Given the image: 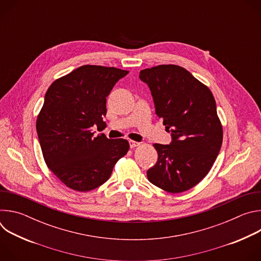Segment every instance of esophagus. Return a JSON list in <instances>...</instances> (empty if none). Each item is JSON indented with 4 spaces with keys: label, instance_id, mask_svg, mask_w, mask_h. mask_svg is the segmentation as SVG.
Here are the masks:
<instances>
[{
    "label": "esophagus",
    "instance_id": "34e87169",
    "mask_svg": "<svg viewBox=\"0 0 261 261\" xmlns=\"http://www.w3.org/2000/svg\"><path fill=\"white\" fill-rule=\"evenodd\" d=\"M129 143H130V147H131V148H134V147H136V146L140 145V143H139V142L134 141V140H130V141H129Z\"/></svg>",
    "mask_w": 261,
    "mask_h": 261
}]
</instances>
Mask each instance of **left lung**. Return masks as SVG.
Returning <instances> with one entry per match:
<instances>
[{
    "label": "left lung",
    "mask_w": 261,
    "mask_h": 261,
    "mask_svg": "<svg viewBox=\"0 0 261 261\" xmlns=\"http://www.w3.org/2000/svg\"><path fill=\"white\" fill-rule=\"evenodd\" d=\"M152 92L156 114L171 132L170 144L154 143L158 161L148 180L168 193H181L200 182L220 152L223 128L211 90L185 68L159 65L139 72Z\"/></svg>",
    "instance_id": "1"
}]
</instances>
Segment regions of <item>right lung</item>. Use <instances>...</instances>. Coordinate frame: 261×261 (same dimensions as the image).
<instances>
[{
	"label": "right lung",
	"mask_w": 261,
	"mask_h": 261,
	"mask_svg": "<svg viewBox=\"0 0 261 261\" xmlns=\"http://www.w3.org/2000/svg\"><path fill=\"white\" fill-rule=\"evenodd\" d=\"M129 71L85 65L56 80L45 94L36 129L44 161L68 188L88 192L103 185L129 151L126 139L95 136L106 127V97Z\"/></svg>",
	"instance_id": "1"
}]
</instances>
